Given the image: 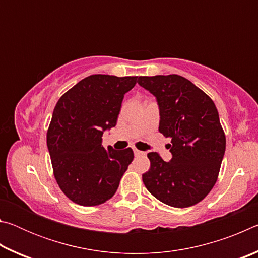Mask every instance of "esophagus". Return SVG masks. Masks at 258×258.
Returning a JSON list of instances; mask_svg holds the SVG:
<instances>
[{
    "label": "esophagus",
    "instance_id": "1",
    "mask_svg": "<svg viewBox=\"0 0 258 258\" xmlns=\"http://www.w3.org/2000/svg\"><path fill=\"white\" fill-rule=\"evenodd\" d=\"M133 151H134V155H135V156H143V155H145V152L140 151V150H138V149H133Z\"/></svg>",
    "mask_w": 258,
    "mask_h": 258
}]
</instances>
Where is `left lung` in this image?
Here are the masks:
<instances>
[{"instance_id": "1", "label": "left lung", "mask_w": 258, "mask_h": 258, "mask_svg": "<svg viewBox=\"0 0 258 258\" xmlns=\"http://www.w3.org/2000/svg\"><path fill=\"white\" fill-rule=\"evenodd\" d=\"M138 83L159 104V132L171 138L172 159L149 152L150 169L142 175L148 191L168 206L190 207L211 192L225 152V134L215 103L180 75L140 76Z\"/></svg>"}]
</instances>
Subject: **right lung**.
<instances>
[{
  "label": "right lung",
  "instance_id": "1",
  "mask_svg": "<svg viewBox=\"0 0 258 258\" xmlns=\"http://www.w3.org/2000/svg\"><path fill=\"white\" fill-rule=\"evenodd\" d=\"M138 76L91 75L61 95L47 130L53 175L61 191L81 206L110 199L134 158L131 148L102 147L103 131L113 127L124 94Z\"/></svg>",
  "mask_w": 258,
  "mask_h": 258
}]
</instances>
